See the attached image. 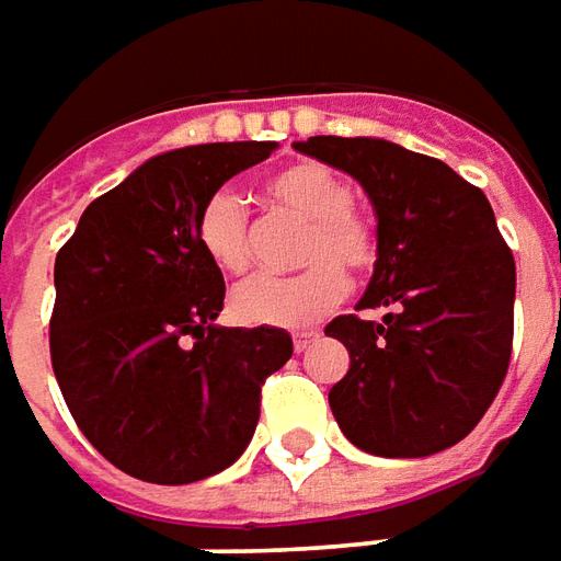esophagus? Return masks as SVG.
<instances>
[{
    "label": "esophagus",
    "mask_w": 561,
    "mask_h": 561,
    "mask_svg": "<svg viewBox=\"0 0 561 561\" xmlns=\"http://www.w3.org/2000/svg\"><path fill=\"white\" fill-rule=\"evenodd\" d=\"M319 341V331H297L295 334V350L297 353H307L312 344Z\"/></svg>",
    "instance_id": "34e87169"
}]
</instances>
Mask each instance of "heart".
I'll return each mask as SVG.
<instances>
[{
	"label": "heart",
	"mask_w": 561,
	"mask_h": 561,
	"mask_svg": "<svg viewBox=\"0 0 561 561\" xmlns=\"http://www.w3.org/2000/svg\"><path fill=\"white\" fill-rule=\"evenodd\" d=\"M266 202L282 215L307 224L300 236L297 276H254L232 291V312L249 325L307 329L334 310L346 295V273H368L377 261V232L353 208V186L322 162H295L264 181ZM196 239L205 257L239 276L251 264V220L242 199L220 190L196 217Z\"/></svg>",
	"instance_id": "heart-1"
}]
</instances>
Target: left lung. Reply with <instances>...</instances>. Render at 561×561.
Masks as SVG:
<instances>
[{
  "label": "left lung",
  "mask_w": 561,
  "mask_h": 561,
  "mask_svg": "<svg viewBox=\"0 0 561 561\" xmlns=\"http://www.w3.org/2000/svg\"><path fill=\"white\" fill-rule=\"evenodd\" d=\"M295 150L346 171L377 217L375 276L362 310L325 334L350 350L329 392L356 448L377 457L445 451L482 421L513 350L516 261L479 186L445 162L380 137L319 135Z\"/></svg>",
  "instance_id": "obj_1"
}]
</instances>
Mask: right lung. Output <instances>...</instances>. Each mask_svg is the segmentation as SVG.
Listing matches in <instances>:
<instances>
[{"instance_id":"obj_1","label":"right lung","mask_w":561,"mask_h":561,"mask_svg":"<svg viewBox=\"0 0 561 561\" xmlns=\"http://www.w3.org/2000/svg\"><path fill=\"white\" fill-rule=\"evenodd\" d=\"M276 140L147 159L79 217L55 261L51 365L85 439L122 472L186 485L249 448L261 387L291 359L285 329H224V276L196 217Z\"/></svg>"}]
</instances>
